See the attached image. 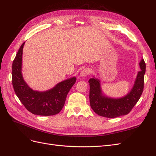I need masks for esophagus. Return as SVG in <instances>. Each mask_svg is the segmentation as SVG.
I'll use <instances>...</instances> for the list:
<instances>
[{
    "mask_svg": "<svg viewBox=\"0 0 156 156\" xmlns=\"http://www.w3.org/2000/svg\"><path fill=\"white\" fill-rule=\"evenodd\" d=\"M90 73V69L89 68H85V69H84L81 71V76L86 77Z\"/></svg>",
    "mask_w": 156,
    "mask_h": 156,
    "instance_id": "34e87169",
    "label": "esophagus"
}]
</instances>
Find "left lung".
<instances>
[{
    "label": "left lung",
    "instance_id": "1",
    "mask_svg": "<svg viewBox=\"0 0 156 156\" xmlns=\"http://www.w3.org/2000/svg\"><path fill=\"white\" fill-rule=\"evenodd\" d=\"M139 66L140 71L137 73L133 88L126 96L122 98L113 99L103 95L100 80L94 77L89 79L90 103L96 114L113 119L127 115L131 111L142 95L144 89L146 64L143 59L141 60Z\"/></svg>",
    "mask_w": 156,
    "mask_h": 156
}]
</instances>
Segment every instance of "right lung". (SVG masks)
Wrapping results in <instances>:
<instances>
[{"mask_svg": "<svg viewBox=\"0 0 156 156\" xmlns=\"http://www.w3.org/2000/svg\"><path fill=\"white\" fill-rule=\"evenodd\" d=\"M21 45L12 64V84L19 100L27 109L34 115L52 116L62 109L67 95L76 81L72 77L58 83L49 90L37 92L33 90L23 79L21 73L23 48Z\"/></svg>", "mask_w": 156, "mask_h": 156, "instance_id": "add662e5", "label": "right lung"}]
</instances>
